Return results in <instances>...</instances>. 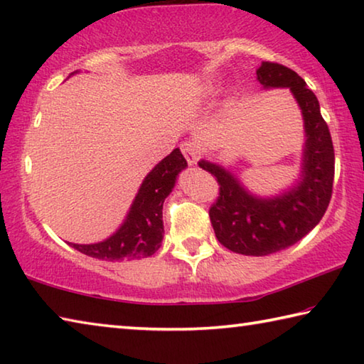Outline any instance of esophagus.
<instances>
[{
	"label": "esophagus",
	"instance_id": "esophagus-1",
	"mask_svg": "<svg viewBox=\"0 0 364 364\" xmlns=\"http://www.w3.org/2000/svg\"><path fill=\"white\" fill-rule=\"evenodd\" d=\"M181 152H183V156L186 157L189 165H194L200 157L199 147H197V144L191 143V141H186V143L181 144Z\"/></svg>",
	"mask_w": 364,
	"mask_h": 364
}]
</instances>
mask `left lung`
Wrapping results in <instances>:
<instances>
[{
  "mask_svg": "<svg viewBox=\"0 0 364 364\" xmlns=\"http://www.w3.org/2000/svg\"><path fill=\"white\" fill-rule=\"evenodd\" d=\"M257 80L263 90L289 88L299 104L305 130L299 178L287 189L264 197L250 193L221 164L200 159L199 167L220 184L218 199L208 212L218 241L236 254L263 257L291 247L321 221L332 194L334 147L318 97L304 78L289 67L262 63Z\"/></svg>",
  "mask_w": 364,
  "mask_h": 364,
  "instance_id": "1",
  "label": "left lung"
}]
</instances>
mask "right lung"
<instances>
[{
    "label": "right lung",
    "mask_w": 364,
    "mask_h": 364,
    "mask_svg": "<svg viewBox=\"0 0 364 364\" xmlns=\"http://www.w3.org/2000/svg\"><path fill=\"white\" fill-rule=\"evenodd\" d=\"M186 167V159L176 147L146 175L132 202L130 210L127 212L125 220L115 232L101 242L69 244L85 255L106 262L138 260L154 255L160 249L164 239V200L173 191L176 176Z\"/></svg>",
    "instance_id": "obj_1"
}]
</instances>
